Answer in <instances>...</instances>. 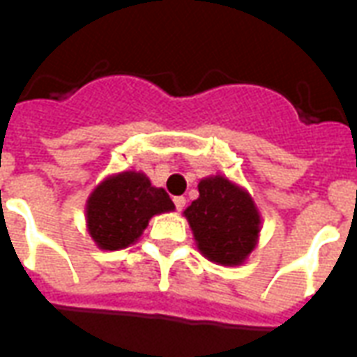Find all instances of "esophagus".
<instances>
[{"label": "esophagus", "instance_id": "1", "mask_svg": "<svg viewBox=\"0 0 357 357\" xmlns=\"http://www.w3.org/2000/svg\"><path fill=\"white\" fill-rule=\"evenodd\" d=\"M185 197H176V199H174V204H176L178 212H181V210L185 208Z\"/></svg>", "mask_w": 357, "mask_h": 357}]
</instances>
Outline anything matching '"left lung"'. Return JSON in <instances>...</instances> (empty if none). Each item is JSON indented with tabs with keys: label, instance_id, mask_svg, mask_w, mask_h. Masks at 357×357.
Here are the masks:
<instances>
[{
	"label": "left lung",
	"instance_id": "8db88e82",
	"mask_svg": "<svg viewBox=\"0 0 357 357\" xmlns=\"http://www.w3.org/2000/svg\"><path fill=\"white\" fill-rule=\"evenodd\" d=\"M195 245L218 266H241L255 252L262 216L245 187L222 174L199 181V199L183 212Z\"/></svg>",
	"mask_w": 357,
	"mask_h": 357
}]
</instances>
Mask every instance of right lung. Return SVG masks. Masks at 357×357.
<instances>
[{
    "mask_svg": "<svg viewBox=\"0 0 357 357\" xmlns=\"http://www.w3.org/2000/svg\"><path fill=\"white\" fill-rule=\"evenodd\" d=\"M176 208L162 187L151 185L143 172L130 170L107 176L86 202V227L101 250L133 245L147 229L149 220Z\"/></svg>",
    "mask_w": 357,
    "mask_h": 357,
    "instance_id": "1",
    "label": "right lung"
}]
</instances>
